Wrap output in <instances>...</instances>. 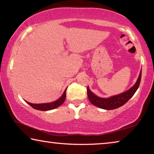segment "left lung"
Here are the masks:
<instances>
[{"instance_id": "8db88e82", "label": "left lung", "mask_w": 154, "mask_h": 154, "mask_svg": "<svg viewBox=\"0 0 154 154\" xmlns=\"http://www.w3.org/2000/svg\"><path fill=\"white\" fill-rule=\"evenodd\" d=\"M140 79H141V71L140 72L139 76L133 87H132L130 90L124 93H122L119 95H116L114 96H111L108 98H103L98 97L97 96L91 92L89 88H87V92L88 98L90 101V103L92 105H95L98 107H100L106 110H112L117 108H119L124 105L125 103H126L129 99L132 97L136 92L140 83Z\"/></svg>"}]
</instances>
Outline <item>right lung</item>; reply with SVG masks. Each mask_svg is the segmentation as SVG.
<instances>
[{"mask_svg": "<svg viewBox=\"0 0 154 154\" xmlns=\"http://www.w3.org/2000/svg\"><path fill=\"white\" fill-rule=\"evenodd\" d=\"M66 90L63 93V94L61 96V97L58 100L54 101V102L49 103H43V104H32L28 102H26L28 105H30L32 108L37 109V110L40 111H49L51 110V109H56L59 106H60L62 103L64 102L65 98H66Z\"/></svg>", "mask_w": 154, "mask_h": 154, "instance_id": "right-lung-1", "label": "right lung"}]
</instances>
